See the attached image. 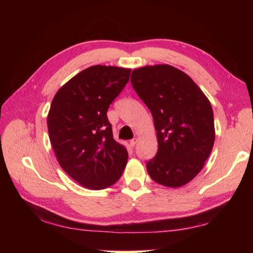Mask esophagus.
Segmentation results:
<instances>
[{
    "mask_svg": "<svg viewBox=\"0 0 253 253\" xmlns=\"http://www.w3.org/2000/svg\"><path fill=\"white\" fill-rule=\"evenodd\" d=\"M137 142H138V138H134V139H131V140H130V143H129V144H130V146H131V147H134L135 145L137 144Z\"/></svg>",
    "mask_w": 253,
    "mask_h": 253,
    "instance_id": "esophagus-1",
    "label": "esophagus"
}]
</instances>
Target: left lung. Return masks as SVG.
Returning a JSON list of instances; mask_svg holds the SVG:
<instances>
[{"label":"left lung","instance_id":"obj_1","mask_svg":"<svg viewBox=\"0 0 253 253\" xmlns=\"http://www.w3.org/2000/svg\"><path fill=\"white\" fill-rule=\"evenodd\" d=\"M130 81L151 110L157 131L156 156L146 165L149 176L168 187L185 185L201 172L213 148L211 104L190 77L169 65L132 70Z\"/></svg>","mask_w":253,"mask_h":253}]
</instances>
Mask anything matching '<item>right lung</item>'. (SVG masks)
Segmentation results:
<instances>
[{
  "label": "right lung",
  "mask_w": 253,
  "mask_h": 253,
  "mask_svg": "<svg viewBox=\"0 0 253 253\" xmlns=\"http://www.w3.org/2000/svg\"><path fill=\"white\" fill-rule=\"evenodd\" d=\"M130 69L92 66L55 93L48 114L50 142L62 169L90 190L121 178L127 149L114 139L107 110L129 80Z\"/></svg>",
  "instance_id": "add662e5"
}]
</instances>
